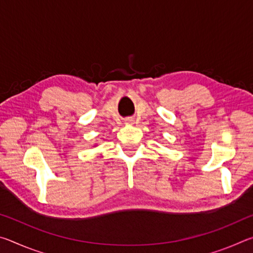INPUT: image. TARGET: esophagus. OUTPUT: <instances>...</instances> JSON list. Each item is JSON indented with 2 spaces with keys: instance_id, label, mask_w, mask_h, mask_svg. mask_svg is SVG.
Segmentation results:
<instances>
[{
  "instance_id": "1",
  "label": "esophagus",
  "mask_w": 253,
  "mask_h": 253,
  "mask_svg": "<svg viewBox=\"0 0 253 253\" xmlns=\"http://www.w3.org/2000/svg\"><path fill=\"white\" fill-rule=\"evenodd\" d=\"M126 124H134V119H132V118H127L126 119Z\"/></svg>"
}]
</instances>
